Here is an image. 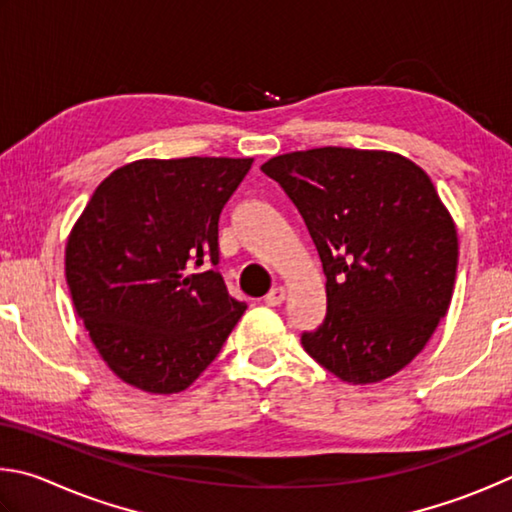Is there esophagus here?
<instances>
[{
  "label": "esophagus",
  "mask_w": 512,
  "mask_h": 512,
  "mask_svg": "<svg viewBox=\"0 0 512 512\" xmlns=\"http://www.w3.org/2000/svg\"><path fill=\"white\" fill-rule=\"evenodd\" d=\"M285 294H288V292H285L283 285H276V288L267 292L265 303H267V306H281V303L285 301Z\"/></svg>",
  "instance_id": "esophagus-1"
}]
</instances>
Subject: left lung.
Listing matches in <instances>:
<instances>
[{
    "label": "left lung",
    "instance_id": "1",
    "mask_svg": "<svg viewBox=\"0 0 512 512\" xmlns=\"http://www.w3.org/2000/svg\"><path fill=\"white\" fill-rule=\"evenodd\" d=\"M297 204L326 274L328 312L301 344L348 384L414 360L450 308L459 236L432 179L389 150L312 148L261 166Z\"/></svg>",
    "mask_w": 512,
    "mask_h": 512
}]
</instances>
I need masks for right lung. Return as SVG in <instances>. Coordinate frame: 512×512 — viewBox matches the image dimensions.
<instances>
[{
	"label": "right lung",
	"mask_w": 512,
	"mask_h": 512,
	"mask_svg": "<svg viewBox=\"0 0 512 512\" xmlns=\"http://www.w3.org/2000/svg\"><path fill=\"white\" fill-rule=\"evenodd\" d=\"M251 157L137 159L112 170L69 231L65 276L76 315L116 378L170 396L218 357L247 303L218 263L222 206Z\"/></svg>",
	"instance_id": "1"
}]
</instances>
